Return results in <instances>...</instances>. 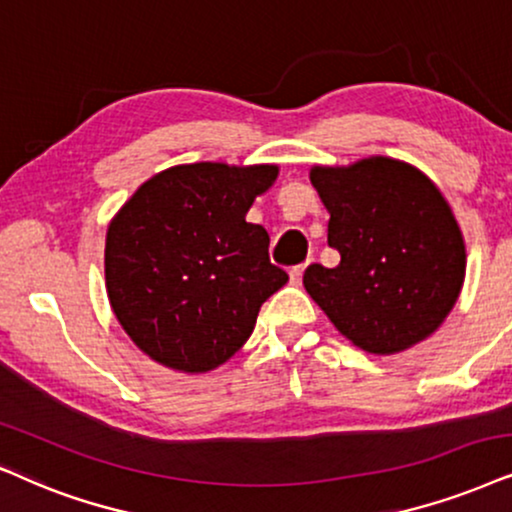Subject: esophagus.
<instances>
[{"label": "esophagus", "instance_id": "1", "mask_svg": "<svg viewBox=\"0 0 512 512\" xmlns=\"http://www.w3.org/2000/svg\"><path fill=\"white\" fill-rule=\"evenodd\" d=\"M304 267H307V264H300V267H293V269H290V283H293V286H297V283L302 281Z\"/></svg>", "mask_w": 512, "mask_h": 512}]
</instances>
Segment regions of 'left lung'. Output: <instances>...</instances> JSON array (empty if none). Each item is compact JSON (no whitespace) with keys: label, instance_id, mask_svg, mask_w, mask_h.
I'll list each match as a JSON object with an SVG mask.
<instances>
[{"label":"left lung","instance_id":"obj_1","mask_svg":"<svg viewBox=\"0 0 512 512\" xmlns=\"http://www.w3.org/2000/svg\"><path fill=\"white\" fill-rule=\"evenodd\" d=\"M309 181L328 210L340 264L304 271V290L345 338L368 354L404 352L442 326L465 281V241L428 174L368 155L314 165Z\"/></svg>","mask_w":512,"mask_h":512}]
</instances>
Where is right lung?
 <instances>
[{
    "label": "right lung",
    "instance_id": "1",
    "mask_svg": "<svg viewBox=\"0 0 512 512\" xmlns=\"http://www.w3.org/2000/svg\"><path fill=\"white\" fill-rule=\"evenodd\" d=\"M278 165H174L144 181L106 231V293L141 352L179 373L229 361L288 283L269 234L245 222Z\"/></svg>",
    "mask_w": 512,
    "mask_h": 512
}]
</instances>
